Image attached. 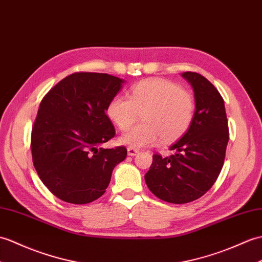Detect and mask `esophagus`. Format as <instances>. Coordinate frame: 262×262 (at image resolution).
<instances>
[{
  "label": "esophagus",
  "instance_id": "esophagus-1",
  "mask_svg": "<svg viewBox=\"0 0 262 262\" xmlns=\"http://www.w3.org/2000/svg\"><path fill=\"white\" fill-rule=\"evenodd\" d=\"M127 153H128L129 156H135L138 153V149L134 147H128L127 148Z\"/></svg>",
  "mask_w": 262,
  "mask_h": 262
}]
</instances>
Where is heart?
I'll list each match as a JSON object with an SVG mask.
<instances>
[{
  "label": "heart",
  "mask_w": 262,
  "mask_h": 262,
  "mask_svg": "<svg viewBox=\"0 0 262 262\" xmlns=\"http://www.w3.org/2000/svg\"><path fill=\"white\" fill-rule=\"evenodd\" d=\"M195 98L180 84L165 79H147L135 84L129 98L115 96L107 106L109 119L119 129L130 128L138 119L143 123L120 137V143L130 147L153 145L162 138L173 142L183 136L194 118Z\"/></svg>",
  "instance_id": "obj_1"
}]
</instances>
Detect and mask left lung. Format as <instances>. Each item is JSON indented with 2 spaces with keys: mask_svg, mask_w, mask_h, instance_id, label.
I'll return each mask as SVG.
<instances>
[{
  "mask_svg": "<svg viewBox=\"0 0 262 262\" xmlns=\"http://www.w3.org/2000/svg\"><path fill=\"white\" fill-rule=\"evenodd\" d=\"M195 98V113L190 128L171 146L175 154L153 155L145 174L150 192L168 203L183 204L201 198L215 183L229 142L224 101L217 89L196 72H183Z\"/></svg>",
  "mask_w": 262,
  "mask_h": 262,
  "instance_id": "left-lung-1",
  "label": "left lung"
}]
</instances>
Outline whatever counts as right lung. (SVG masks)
Returning a JSON list of instances; mask_svg holds the SVG:
<instances>
[{"label":"right lung","instance_id":"right-lung-1","mask_svg":"<svg viewBox=\"0 0 262 262\" xmlns=\"http://www.w3.org/2000/svg\"><path fill=\"white\" fill-rule=\"evenodd\" d=\"M124 82L108 74L76 72L40 102L31 133L33 165L42 183L64 202L99 199L114 167L126 159L124 146H101L116 133L106 111Z\"/></svg>","mask_w":262,"mask_h":262}]
</instances>
